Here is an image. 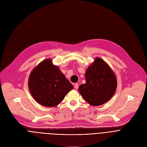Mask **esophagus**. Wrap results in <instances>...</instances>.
<instances>
[{
  "instance_id": "1",
  "label": "esophagus",
  "mask_w": 147,
  "mask_h": 147,
  "mask_svg": "<svg viewBox=\"0 0 147 147\" xmlns=\"http://www.w3.org/2000/svg\"><path fill=\"white\" fill-rule=\"evenodd\" d=\"M74 88H75V89H78V88H79V84H78L77 83H75L74 84Z\"/></svg>"
}]
</instances>
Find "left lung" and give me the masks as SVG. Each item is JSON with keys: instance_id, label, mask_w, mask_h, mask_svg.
Here are the masks:
<instances>
[{"instance_id": "left-lung-1", "label": "left lung", "mask_w": 147, "mask_h": 147, "mask_svg": "<svg viewBox=\"0 0 147 147\" xmlns=\"http://www.w3.org/2000/svg\"><path fill=\"white\" fill-rule=\"evenodd\" d=\"M86 83L79 91L84 100L92 106H100L111 99L115 93L116 78L109 66L99 58L87 68Z\"/></svg>"}]
</instances>
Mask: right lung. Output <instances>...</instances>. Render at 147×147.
<instances>
[{"label":"right lung","mask_w":147,"mask_h":147,"mask_svg":"<svg viewBox=\"0 0 147 147\" xmlns=\"http://www.w3.org/2000/svg\"><path fill=\"white\" fill-rule=\"evenodd\" d=\"M29 89L34 99L40 105L54 107L73 89V85L51 60L38 64L29 76Z\"/></svg>","instance_id":"add662e5"}]
</instances>
